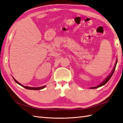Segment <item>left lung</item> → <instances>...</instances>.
Returning <instances> with one entry per match:
<instances>
[{"mask_svg":"<svg viewBox=\"0 0 123 123\" xmlns=\"http://www.w3.org/2000/svg\"><path fill=\"white\" fill-rule=\"evenodd\" d=\"M117 62H116V63H115V64L114 67V69H113V71H112V72H111V73L110 74V75H109L107 77H106V79L105 80H104V81H103V82H102L100 85H99L98 86L94 87H92V88H91V89H95V88H97L101 87V86H103V85H105V84L108 82V81H109V80L110 79V78L111 77V76H112V75H113V73H114V70H115V67H116V65H117Z\"/></svg>","mask_w":123,"mask_h":123,"instance_id":"8db88e82","label":"left lung"}]
</instances>
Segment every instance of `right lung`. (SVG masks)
Listing matches in <instances>:
<instances>
[{
  "label": "right lung",
  "instance_id": "right-lung-1",
  "mask_svg": "<svg viewBox=\"0 0 123 123\" xmlns=\"http://www.w3.org/2000/svg\"><path fill=\"white\" fill-rule=\"evenodd\" d=\"M13 79L15 81V82L16 83H17L18 84H19V85H20L21 86H22L23 87H24V88H25V89H30V90H40V89H43V88H44V87H45L46 86H43V87H37V88H34V87H27V86H23V85H22L21 84H20L19 83H18V81L16 80H15L14 78H13Z\"/></svg>",
  "mask_w": 123,
  "mask_h": 123
}]
</instances>
